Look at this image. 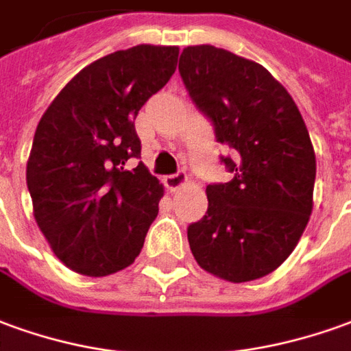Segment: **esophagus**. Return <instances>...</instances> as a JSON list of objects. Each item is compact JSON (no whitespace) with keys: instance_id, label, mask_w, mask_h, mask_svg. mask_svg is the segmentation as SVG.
Segmentation results:
<instances>
[{"instance_id":"1","label":"esophagus","mask_w":351,"mask_h":351,"mask_svg":"<svg viewBox=\"0 0 351 351\" xmlns=\"http://www.w3.org/2000/svg\"><path fill=\"white\" fill-rule=\"evenodd\" d=\"M163 182H165V186H167L171 192H175V190L182 188L184 184L188 182V176H186L184 171H178V173H175V175L165 176V178H163Z\"/></svg>"}]
</instances>
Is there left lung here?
Returning a JSON list of instances; mask_svg holds the SVG:
<instances>
[{
	"mask_svg": "<svg viewBox=\"0 0 351 351\" xmlns=\"http://www.w3.org/2000/svg\"><path fill=\"white\" fill-rule=\"evenodd\" d=\"M178 72L192 102L234 158V175L209 184L205 217L188 226L201 268L243 283L264 278L295 251L313 207L315 154L293 97L249 58L213 45L186 47Z\"/></svg>",
	"mask_w": 351,
	"mask_h": 351,
	"instance_id": "obj_1",
	"label": "left lung"
}]
</instances>
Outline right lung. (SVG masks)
Returning a JSON list of instances; mask_svg holds the SVG:
<instances>
[{
  "label": "right lung",
  "mask_w": 351,
  "mask_h": 351,
  "mask_svg": "<svg viewBox=\"0 0 351 351\" xmlns=\"http://www.w3.org/2000/svg\"><path fill=\"white\" fill-rule=\"evenodd\" d=\"M178 47L136 45L83 68L41 116L26 165L34 217L68 268L102 278L131 266L163 186L141 158L134 117L176 70Z\"/></svg>",
  "instance_id": "1"
}]
</instances>
